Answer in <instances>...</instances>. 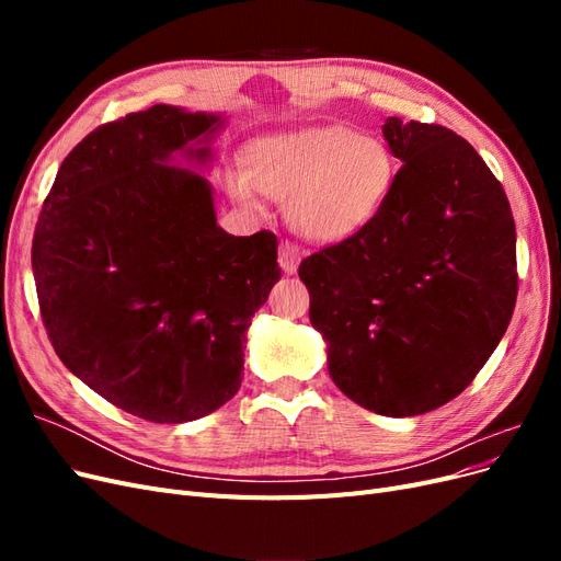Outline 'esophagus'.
Listing matches in <instances>:
<instances>
[{"instance_id": "esophagus-1", "label": "esophagus", "mask_w": 561, "mask_h": 561, "mask_svg": "<svg viewBox=\"0 0 561 561\" xmlns=\"http://www.w3.org/2000/svg\"><path fill=\"white\" fill-rule=\"evenodd\" d=\"M278 262L285 274H295L299 262H301V248L293 241H283L278 250Z\"/></svg>"}]
</instances>
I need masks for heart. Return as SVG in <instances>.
<instances>
[{"label": "heart", "instance_id": "heart-1", "mask_svg": "<svg viewBox=\"0 0 561 561\" xmlns=\"http://www.w3.org/2000/svg\"><path fill=\"white\" fill-rule=\"evenodd\" d=\"M393 180V157L377 138L342 126L268 135L245 151V173L227 175L241 206L257 190L285 201L287 222L311 241H339L377 213Z\"/></svg>", "mask_w": 561, "mask_h": 561}]
</instances>
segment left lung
<instances>
[{
	"label": "left lung",
	"mask_w": 561,
	"mask_h": 561,
	"mask_svg": "<svg viewBox=\"0 0 561 561\" xmlns=\"http://www.w3.org/2000/svg\"><path fill=\"white\" fill-rule=\"evenodd\" d=\"M402 161L377 213L299 264L309 318L344 396L383 416L437 410L472 383L517 301L511 203L478 151L390 116Z\"/></svg>",
	"instance_id": "1"
}]
</instances>
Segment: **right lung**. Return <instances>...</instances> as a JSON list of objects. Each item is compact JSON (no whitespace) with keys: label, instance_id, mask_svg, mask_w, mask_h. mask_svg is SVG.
Returning <instances> with one entry per match:
<instances>
[{"label":"right lung","instance_id":"add662e5","mask_svg":"<svg viewBox=\"0 0 561 561\" xmlns=\"http://www.w3.org/2000/svg\"><path fill=\"white\" fill-rule=\"evenodd\" d=\"M219 122L154 105L98 126L44 201L32 271L50 346L118 410L151 423L215 412L241 388L250 318L280 278L271 231L217 227L201 175L168 165Z\"/></svg>","mask_w":561,"mask_h":561}]
</instances>
